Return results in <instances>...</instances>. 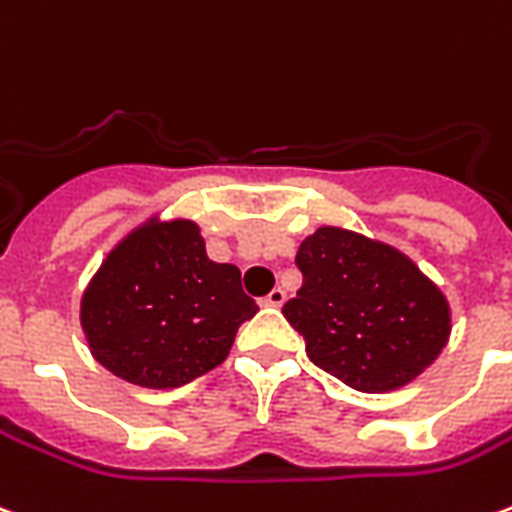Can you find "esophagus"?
<instances>
[{"label": "esophagus", "mask_w": 512, "mask_h": 512, "mask_svg": "<svg viewBox=\"0 0 512 512\" xmlns=\"http://www.w3.org/2000/svg\"><path fill=\"white\" fill-rule=\"evenodd\" d=\"M263 305H266V307H282V305H285V291H282V288H274V291L268 293L266 299H263Z\"/></svg>", "instance_id": "obj_1"}]
</instances>
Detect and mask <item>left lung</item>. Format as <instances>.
Returning <instances> with one entry per match:
<instances>
[{
    "label": "left lung",
    "instance_id": "1",
    "mask_svg": "<svg viewBox=\"0 0 512 512\" xmlns=\"http://www.w3.org/2000/svg\"><path fill=\"white\" fill-rule=\"evenodd\" d=\"M296 266L305 282L282 313L305 338L307 357L355 391L402 388L449 341L446 296L393 246L318 227L299 244Z\"/></svg>",
    "mask_w": 512,
    "mask_h": 512
}]
</instances>
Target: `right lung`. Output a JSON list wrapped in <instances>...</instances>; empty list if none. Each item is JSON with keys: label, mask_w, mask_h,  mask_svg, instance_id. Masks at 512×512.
<instances>
[{"label": "right lung", "mask_w": 512, "mask_h": 512, "mask_svg": "<svg viewBox=\"0 0 512 512\" xmlns=\"http://www.w3.org/2000/svg\"><path fill=\"white\" fill-rule=\"evenodd\" d=\"M255 313L241 271L207 257L194 221L157 216L107 252L80 302L91 355L121 380L163 391L221 366Z\"/></svg>", "instance_id": "right-lung-1"}]
</instances>
